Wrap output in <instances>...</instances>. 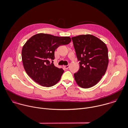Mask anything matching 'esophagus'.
Masks as SVG:
<instances>
[{
  "label": "esophagus",
  "instance_id": "1",
  "mask_svg": "<svg viewBox=\"0 0 128 128\" xmlns=\"http://www.w3.org/2000/svg\"><path fill=\"white\" fill-rule=\"evenodd\" d=\"M69 67V65H66V66H63V68L64 69H68V68Z\"/></svg>",
  "mask_w": 128,
  "mask_h": 128
}]
</instances>
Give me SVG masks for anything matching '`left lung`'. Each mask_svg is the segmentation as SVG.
Listing matches in <instances>:
<instances>
[{"label": "left lung", "mask_w": 128, "mask_h": 128, "mask_svg": "<svg viewBox=\"0 0 128 128\" xmlns=\"http://www.w3.org/2000/svg\"><path fill=\"white\" fill-rule=\"evenodd\" d=\"M80 68L74 75L77 84L83 88L97 84L107 70L108 50L106 45L97 37L90 34L72 38Z\"/></svg>", "instance_id": "1"}]
</instances>
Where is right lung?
Returning a JSON list of instances; mask_svg holds the SVG:
<instances>
[{
  "instance_id": "right-lung-1",
  "label": "right lung",
  "mask_w": 128,
  "mask_h": 128,
  "mask_svg": "<svg viewBox=\"0 0 128 128\" xmlns=\"http://www.w3.org/2000/svg\"><path fill=\"white\" fill-rule=\"evenodd\" d=\"M71 41L69 37L44 33L32 36L22 50V62L28 75L42 86L49 87L55 85L60 80L64 70L54 65L55 50Z\"/></svg>"
}]
</instances>
